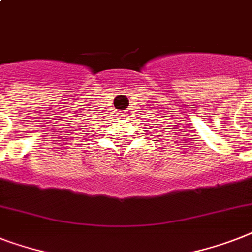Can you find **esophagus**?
<instances>
[{"label":"esophagus","instance_id":"34e87169","mask_svg":"<svg viewBox=\"0 0 252 252\" xmlns=\"http://www.w3.org/2000/svg\"><path fill=\"white\" fill-rule=\"evenodd\" d=\"M120 118H122V119L128 118V112H120Z\"/></svg>","mask_w":252,"mask_h":252}]
</instances>
